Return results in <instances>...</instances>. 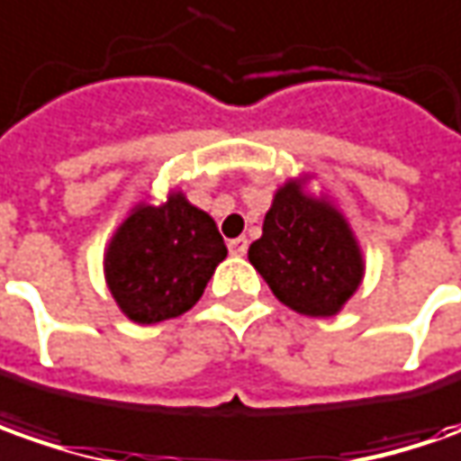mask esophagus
<instances>
[{
	"mask_svg": "<svg viewBox=\"0 0 461 461\" xmlns=\"http://www.w3.org/2000/svg\"><path fill=\"white\" fill-rule=\"evenodd\" d=\"M230 252H231V255H237V258H242V255L247 252V240H245V237L230 240Z\"/></svg>",
	"mask_w": 461,
	"mask_h": 461,
	"instance_id": "obj_1",
	"label": "esophagus"
}]
</instances>
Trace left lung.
<instances>
[{
	"instance_id": "obj_1",
	"label": "left lung",
	"mask_w": 461,
	"mask_h": 461,
	"mask_svg": "<svg viewBox=\"0 0 461 461\" xmlns=\"http://www.w3.org/2000/svg\"><path fill=\"white\" fill-rule=\"evenodd\" d=\"M303 185L295 178L276 191L247 258L280 303L303 316H334L359 288L365 260L339 209Z\"/></svg>"
}]
</instances>
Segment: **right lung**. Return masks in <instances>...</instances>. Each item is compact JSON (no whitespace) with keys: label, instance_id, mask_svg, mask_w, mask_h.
Wrapping results in <instances>:
<instances>
[{"label":"right lung","instance_id":"add662e5","mask_svg":"<svg viewBox=\"0 0 461 461\" xmlns=\"http://www.w3.org/2000/svg\"><path fill=\"white\" fill-rule=\"evenodd\" d=\"M224 258L214 219L173 191L160 206L137 203L117 227L104 276L130 321L158 324L191 309Z\"/></svg>","mask_w":461,"mask_h":461}]
</instances>
